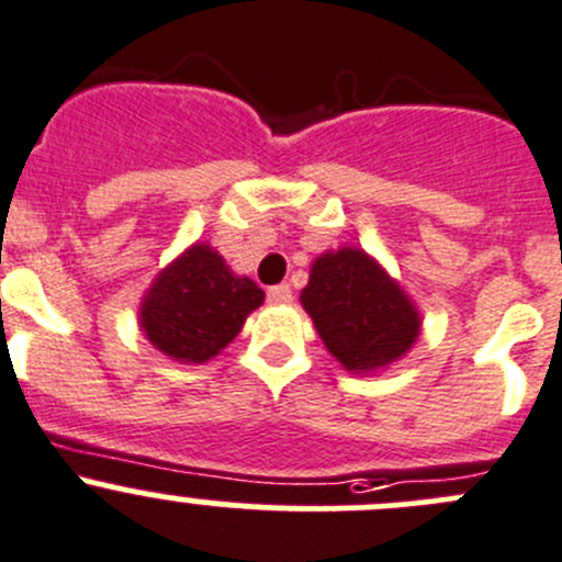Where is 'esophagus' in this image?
<instances>
[{
	"instance_id": "esophagus-1",
	"label": "esophagus",
	"mask_w": 562,
	"mask_h": 562,
	"mask_svg": "<svg viewBox=\"0 0 562 562\" xmlns=\"http://www.w3.org/2000/svg\"><path fill=\"white\" fill-rule=\"evenodd\" d=\"M266 296H269L271 304H288L293 299V291H291V285H285V282H282V285L269 288V293H266Z\"/></svg>"
}]
</instances>
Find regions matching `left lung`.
I'll use <instances>...</instances> for the list:
<instances>
[{
  "label": "left lung",
  "instance_id": "obj_1",
  "mask_svg": "<svg viewBox=\"0 0 562 562\" xmlns=\"http://www.w3.org/2000/svg\"><path fill=\"white\" fill-rule=\"evenodd\" d=\"M299 299L331 357L353 373L390 368L414 346L423 324L403 288L353 247L315 258Z\"/></svg>",
  "mask_w": 562,
  "mask_h": 562
}]
</instances>
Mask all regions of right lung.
I'll use <instances>...</instances> for the list:
<instances>
[{"mask_svg": "<svg viewBox=\"0 0 562 562\" xmlns=\"http://www.w3.org/2000/svg\"><path fill=\"white\" fill-rule=\"evenodd\" d=\"M263 291L233 274L209 244H192L154 280L139 304L145 337L176 362H209L241 331Z\"/></svg>", "mask_w": 562, "mask_h": 562, "instance_id": "obj_1", "label": "right lung"}]
</instances>
